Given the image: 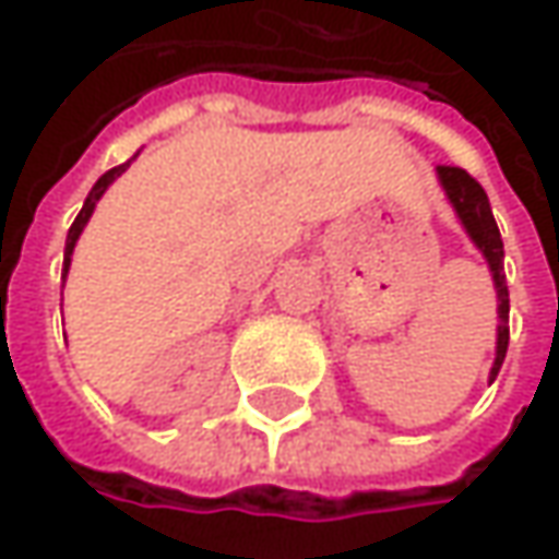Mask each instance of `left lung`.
<instances>
[{"label": "left lung", "mask_w": 559, "mask_h": 559, "mask_svg": "<svg viewBox=\"0 0 559 559\" xmlns=\"http://www.w3.org/2000/svg\"><path fill=\"white\" fill-rule=\"evenodd\" d=\"M437 176H440V185H443L450 204L456 210V216L462 219L465 233L485 254L493 286H497V301H500L497 318H500V323H497V358L490 368V380H493L503 358H507V346H510V289H507V273H503V238H500L497 219L490 213V201L481 185L460 166H437Z\"/></svg>", "instance_id": "obj_1"}]
</instances>
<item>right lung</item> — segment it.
Segmentation results:
<instances>
[{
  "instance_id": "add662e5",
  "label": "right lung",
  "mask_w": 559,
  "mask_h": 559,
  "mask_svg": "<svg viewBox=\"0 0 559 559\" xmlns=\"http://www.w3.org/2000/svg\"><path fill=\"white\" fill-rule=\"evenodd\" d=\"M131 163V159H128ZM128 163H122V166H116V169H109V173H103L97 179V185L91 188V194H87V201H84V207H81V213L74 216V223H71L69 229V238H66V261H62V283H66V273H69L71 266V251H74V241H78V236L84 233V226H87V219H91V213H94V207H97V201L103 198V191L109 188V185L116 182L122 173H126Z\"/></svg>"
}]
</instances>
